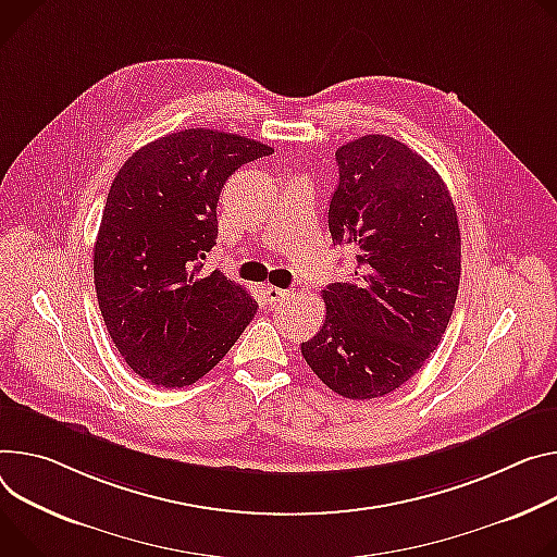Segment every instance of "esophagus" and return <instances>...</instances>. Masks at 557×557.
Returning <instances> with one entry per match:
<instances>
[{
    "mask_svg": "<svg viewBox=\"0 0 557 557\" xmlns=\"http://www.w3.org/2000/svg\"><path fill=\"white\" fill-rule=\"evenodd\" d=\"M288 295H290V290H284V288H277V286H264V297H267V301L269 305H280V301H284V299H288Z\"/></svg>",
    "mask_w": 557,
    "mask_h": 557,
    "instance_id": "obj_1",
    "label": "esophagus"
}]
</instances>
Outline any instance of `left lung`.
<instances>
[{
    "mask_svg": "<svg viewBox=\"0 0 557 557\" xmlns=\"http://www.w3.org/2000/svg\"><path fill=\"white\" fill-rule=\"evenodd\" d=\"M335 162L329 231L356 271L322 290L326 320L301 356L337 395L373 399L437 348L458 297L462 237L446 184L407 144L364 135L339 146Z\"/></svg>",
    "mask_w": 557,
    "mask_h": 557,
    "instance_id": "1",
    "label": "left lung"
}]
</instances>
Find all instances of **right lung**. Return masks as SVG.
I'll return each instance as SVG.
<instances>
[{
  "mask_svg": "<svg viewBox=\"0 0 557 557\" xmlns=\"http://www.w3.org/2000/svg\"><path fill=\"white\" fill-rule=\"evenodd\" d=\"M271 153L256 139L188 128L141 146L115 175L92 250L95 290L120 356L150 384L205 377L256 318L250 293L205 262L222 186Z\"/></svg>",
  "mask_w": 557,
  "mask_h": 557,
  "instance_id": "1",
  "label": "right lung"
}]
</instances>
